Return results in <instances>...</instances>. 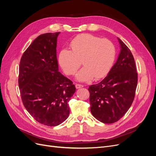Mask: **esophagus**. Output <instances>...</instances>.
<instances>
[{"label": "esophagus", "mask_w": 156, "mask_h": 156, "mask_svg": "<svg viewBox=\"0 0 156 156\" xmlns=\"http://www.w3.org/2000/svg\"><path fill=\"white\" fill-rule=\"evenodd\" d=\"M83 87H84V86L83 85V84H75V88H76L77 89L83 88Z\"/></svg>", "instance_id": "1"}]
</instances>
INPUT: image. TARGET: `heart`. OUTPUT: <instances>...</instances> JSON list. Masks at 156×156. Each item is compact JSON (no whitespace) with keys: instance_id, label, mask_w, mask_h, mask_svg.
I'll return each instance as SVG.
<instances>
[{"instance_id":"b5f03b06","label":"heart","mask_w":156,"mask_h":156,"mask_svg":"<svg viewBox=\"0 0 156 156\" xmlns=\"http://www.w3.org/2000/svg\"><path fill=\"white\" fill-rule=\"evenodd\" d=\"M72 51L64 48L58 55V62L64 72L73 75L81 65L84 66L76 74L79 81H87L95 77L100 79L110 72L115 59V48L108 40L90 34L79 35L71 41Z\"/></svg>"}]
</instances>
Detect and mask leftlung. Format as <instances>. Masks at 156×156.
<instances>
[{
    "label": "left lung",
    "instance_id": "obj_1",
    "mask_svg": "<svg viewBox=\"0 0 156 156\" xmlns=\"http://www.w3.org/2000/svg\"><path fill=\"white\" fill-rule=\"evenodd\" d=\"M120 51L105 78L88 87L92 115L103 123L117 122L128 111L134 100L137 73L131 51L118 37Z\"/></svg>",
    "mask_w": 156,
    "mask_h": 156
}]
</instances>
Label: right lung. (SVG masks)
<instances>
[{
    "label": "right lung",
    "mask_w": 156,
    "mask_h": 156,
    "mask_svg": "<svg viewBox=\"0 0 156 156\" xmlns=\"http://www.w3.org/2000/svg\"><path fill=\"white\" fill-rule=\"evenodd\" d=\"M60 32L33 41L20 64L19 87L23 103L39 123L56 126L68 119V102L75 92L72 81L58 72L56 43Z\"/></svg>",
    "instance_id": "add662e5"
}]
</instances>
